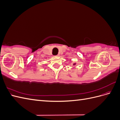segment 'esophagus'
<instances>
[{
    "label": "esophagus",
    "mask_w": 120,
    "mask_h": 120,
    "mask_svg": "<svg viewBox=\"0 0 120 120\" xmlns=\"http://www.w3.org/2000/svg\"><path fill=\"white\" fill-rule=\"evenodd\" d=\"M59 54H58V55H57V56H59Z\"/></svg>",
    "instance_id": "obj_1"
}]
</instances>
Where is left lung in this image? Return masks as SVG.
<instances>
[{
	"instance_id": "obj_1",
	"label": "left lung",
	"mask_w": 120,
	"mask_h": 120,
	"mask_svg": "<svg viewBox=\"0 0 120 120\" xmlns=\"http://www.w3.org/2000/svg\"><path fill=\"white\" fill-rule=\"evenodd\" d=\"M75 64H74V65H75Z\"/></svg>"
}]
</instances>
